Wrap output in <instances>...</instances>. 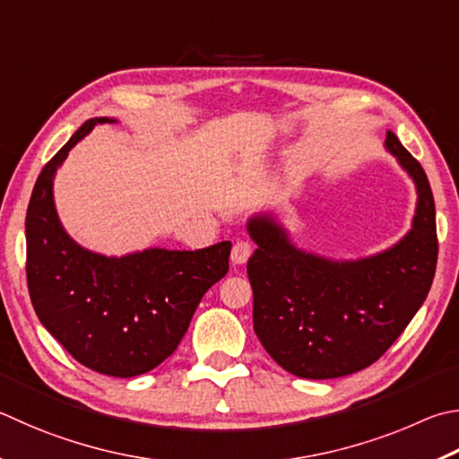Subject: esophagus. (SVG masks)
Wrapping results in <instances>:
<instances>
[{
  "instance_id": "1",
  "label": "esophagus",
  "mask_w": 459,
  "mask_h": 459,
  "mask_svg": "<svg viewBox=\"0 0 459 459\" xmlns=\"http://www.w3.org/2000/svg\"><path fill=\"white\" fill-rule=\"evenodd\" d=\"M255 251V245L251 243V240H238V243H235V247H232V263L235 264H243L248 261V256L253 255Z\"/></svg>"
}]
</instances>
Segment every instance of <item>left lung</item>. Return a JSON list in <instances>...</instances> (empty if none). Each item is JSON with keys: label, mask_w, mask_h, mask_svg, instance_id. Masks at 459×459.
Instances as JSON below:
<instances>
[{"label": "left lung", "mask_w": 459, "mask_h": 459, "mask_svg": "<svg viewBox=\"0 0 459 459\" xmlns=\"http://www.w3.org/2000/svg\"><path fill=\"white\" fill-rule=\"evenodd\" d=\"M385 146L418 185L413 229L389 251L333 263L297 251L269 216L248 222L258 247L247 263L255 333L266 353L297 377L335 379L369 368L429 293L437 264L429 180L389 130Z\"/></svg>", "instance_id": "left-lung-1"}]
</instances>
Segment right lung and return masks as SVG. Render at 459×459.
Wrapping results in <instances>:
<instances>
[{
	"mask_svg": "<svg viewBox=\"0 0 459 459\" xmlns=\"http://www.w3.org/2000/svg\"><path fill=\"white\" fill-rule=\"evenodd\" d=\"M102 122L82 124L39 172L26 214V277L38 319L74 359L102 375L134 377L177 351L203 295L229 273L232 245L108 258L74 243L54 208V172Z\"/></svg>",
	"mask_w": 459,
	"mask_h": 459,
	"instance_id": "obj_1",
	"label": "right lung"
}]
</instances>
